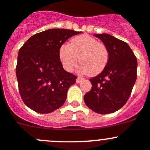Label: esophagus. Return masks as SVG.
<instances>
[{"label":"esophagus","mask_w":150,"mask_h":150,"mask_svg":"<svg viewBox=\"0 0 150 150\" xmlns=\"http://www.w3.org/2000/svg\"><path fill=\"white\" fill-rule=\"evenodd\" d=\"M83 78L82 77H80V76H78L77 77V79H76V82H77V83H79V82H82V80H83Z\"/></svg>","instance_id":"obj_1"}]
</instances>
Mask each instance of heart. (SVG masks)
Listing matches in <instances>:
<instances>
[{
  "label": "heart",
  "mask_w": 150,
  "mask_h": 150,
  "mask_svg": "<svg viewBox=\"0 0 150 150\" xmlns=\"http://www.w3.org/2000/svg\"><path fill=\"white\" fill-rule=\"evenodd\" d=\"M109 50L105 43L87 35L73 38L70 44H62L59 57L64 68L71 71L79 61L80 69L89 75L102 72L109 61Z\"/></svg>",
  "instance_id": "heart-1"
}]
</instances>
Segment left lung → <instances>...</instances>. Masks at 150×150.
Segmentation results:
<instances>
[{"mask_svg":"<svg viewBox=\"0 0 150 150\" xmlns=\"http://www.w3.org/2000/svg\"><path fill=\"white\" fill-rule=\"evenodd\" d=\"M94 36L107 45L109 61L99 75L90 79L92 88L84 101L97 113H112L129 99L137 78V58L127 42L108 34Z\"/></svg>","mask_w":150,"mask_h":150,"instance_id":"1","label":"left lung"}]
</instances>
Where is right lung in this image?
I'll return each mask as SVG.
<instances>
[{"label":"right lung","instance_id":"obj_1","mask_svg":"<svg viewBox=\"0 0 150 150\" xmlns=\"http://www.w3.org/2000/svg\"><path fill=\"white\" fill-rule=\"evenodd\" d=\"M74 30L53 28L36 34L20 48L16 66L18 89L23 102L32 110L49 113L62 106L67 92L77 76L63 69L59 47Z\"/></svg>","mask_w":150,"mask_h":150}]
</instances>
